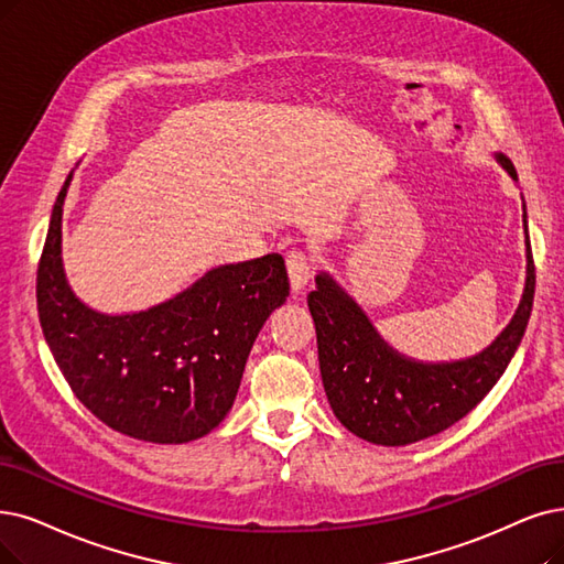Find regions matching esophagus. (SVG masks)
Returning <instances> with one entry per match:
<instances>
[{"label":"esophagus","instance_id":"esophagus-1","mask_svg":"<svg viewBox=\"0 0 564 564\" xmlns=\"http://www.w3.org/2000/svg\"><path fill=\"white\" fill-rule=\"evenodd\" d=\"M312 270H314V263H312V257L307 252H303V250L289 252L286 273H289V280H291V289L301 291L310 282Z\"/></svg>","mask_w":564,"mask_h":564}]
</instances>
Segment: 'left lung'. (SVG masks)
<instances>
[{
    "instance_id": "8db88e82",
    "label": "left lung",
    "mask_w": 564,
    "mask_h": 564,
    "mask_svg": "<svg viewBox=\"0 0 564 564\" xmlns=\"http://www.w3.org/2000/svg\"><path fill=\"white\" fill-rule=\"evenodd\" d=\"M498 162L518 180L505 154H498ZM525 245V289L509 326L481 354L452 364H421L398 354L343 286L326 273L317 275L307 307L317 328L322 381L337 421L366 442L404 446L446 431L475 410L498 384L525 335L534 301L528 224Z\"/></svg>"
}]
</instances>
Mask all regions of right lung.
Listing matches in <instances>:
<instances>
[{"mask_svg": "<svg viewBox=\"0 0 564 564\" xmlns=\"http://www.w3.org/2000/svg\"><path fill=\"white\" fill-rule=\"evenodd\" d=\"M64 180L36 270L39 322L76 398L112 431L154 444L208 435L229 414L247 356L289 296L280 254L208 270L166 303L101 314L62 268Z\"/></svg>", "mask_w": 564, "mask_h": 564, "instance_id": "1", "label": "right lung"}]
</instances>
